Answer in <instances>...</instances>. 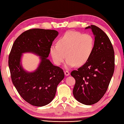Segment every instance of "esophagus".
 Instances as JSON below:
<instances>
[{"instance_id": "obj_1", "label": "esophagus", "mask_w": 124, "mask_h": 124, "mask_svg": "<svg viewBox=\"0 0 124 124\" xmlns=\"http://www.w3.org/2000/svg\"><path fill=\"white\" fill-rule=\"evenodd\" d=\"M64 73H65V75H66V76H69V75H70V72L69 71H67V70H66V71H65Z\"/></svg>"}]
</instances>
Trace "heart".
I'll use <instances>...</instances> for the list:
<instances>
[{
	"instance_id": "1",
	"label": "heart",
	"mask_w": 124,
	"mask_h": 124,
	"mask_svg": "<svg viewBox=\"0 0 124 124\" xmlns=\"http://www.w3.org/2000/svg\"><path fill=\"white\" fill-rule=\"evenodd\" d=\"M57 44L50 48L53 61L59 66L66 57L65 67L69 69L75 65L81 66L87 62L94 50L95 41L91 34L69 31L58 40Z\"/></svg>"
}]
</instances>
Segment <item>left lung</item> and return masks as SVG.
Returning <instances> with one entry per match:
<instances>
[{"mask_svg": "<svg viewBox=\"0 0 124 124\" xmlns=\"http://www.w3.org/2000/svg\"><path fill=\"white\" fill-rule=\"evenodd\" d=\"M95 37L93 54L87 62L70 75L75 80L74 97L85 105L98 102L107 92L115 70V52L109 38L98 27L91 25Z\"/></svg>", "mask_w": 124, "mask_h": 124, "instance_id": "8db88e82", "label": "left lung"}]
</instances>
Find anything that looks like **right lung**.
Masks as SVG:
<instances>
[{
  "instance_id": "right-lung-1",
  "label": "right lung",
  "mask_w": 124,
  "mask_h": 124,
  "mask_svg": "<svg viewBox=\"0 0 124 124\" xmlns=\"http://www.w3.org/2000/svg\"><path fill=\"white\" fill-rule=\"evenodd\" d=\"M58 34L54 30L29 29L13 44L8 58L12 82L22 98L32 105L49 104L55 96L57 85L64 78L63 70L47 59L52 42ZM27 52L39 55L41 60L34 72L27 71L21 64L22 55Z\"/></svg>"
}]
</instances>
